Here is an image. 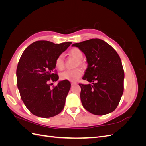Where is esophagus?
<instances>
[{
    "mask_svg": "<svg viewBox=\"0 0 146 146\" xmlns=\"http://www.w3.org/2000/svg\"><path fill=\"white\" fill-rule=\"evenodd\" d=\"M77 85V83L76 82H71V85L73 86V85Z\"/></svg>",
    "mask_w": 146,
    "mask_h": 146,
    "instance_id": "esophagus-1",
    "label": "esophagus"
}]
</instances>
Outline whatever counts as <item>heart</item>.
Returning <instances> with one entry per match:
<instances>
[{
    "label": "heart",
    "instance_id": "1",
    "mask_svg": "<svg viewBox=\"0 0 146 146\" xmlns=\"http://www.w3.org/2000/svg\"><path fill=\"white\" fill-rule=\"evenodd\" d=\"M69 55L73 58L77 60L76 64V66H85V63L82 60L83 54L80 48L75 47L70 49L69 52ZM55 66L59 70H63L64 68V56L62 54L59 55L56 57L55 60ZM83 75V71L80 68H76L73 70H65L63 72L60 74V78L61 80H66L70 82L76 81L77 79L81 77Z\"/></svg>",
    "mask_w": 146,
    "mask_h": 146
}]
</instances>
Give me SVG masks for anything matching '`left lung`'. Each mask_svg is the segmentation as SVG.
<instances>
[{"label":"left lung","instance_id":"obj_1","mask_svg":"<svg viewBox=\"0 0 146 146\" xmlns=\"http://www.w3.org/2000/svg\"><path fill=\"white\" fill-rule=\"evenodd\" d=\"M72 46L85 54L88 65L82 78L92 83H79L83 107L95 115L113 112L123 92L124 71L117 53L100 39H91Z\"/></svg>","mask_w":146,"mask_h":146}]
</instances>
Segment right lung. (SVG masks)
I'll return each mask as SVG.
<instances>
[{"mask_svg":"<svg viewBox=\"0 0 146 146\" xmlns=\"http://www.w3.org/2000/svg\"><path fill=\"white\" fill-rule=\"evenodd\" d=\"M71 44L38 41L22 54L16 69L17 88L25 107L34 115L48 118L63 110L70 83L64 80L51 88L50 82L59 78L55 69L56 57Z\"/></svg>","mask_w":146,"mask_h":146,"instance_id":"obj_1","label":"right lung"}]
</instances>
